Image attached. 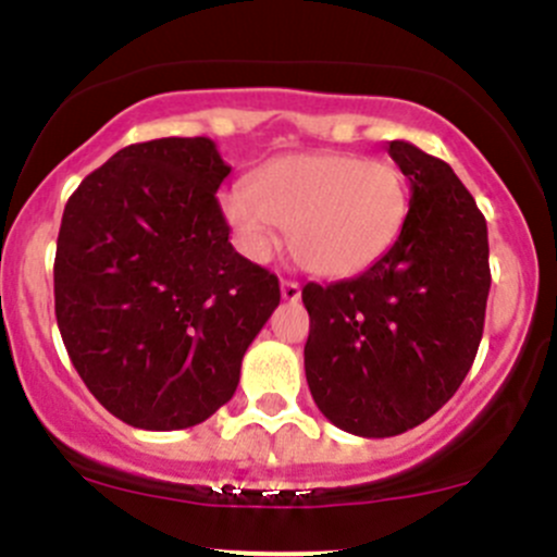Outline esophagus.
<instances>
[{
    "instance_id": "obj_1",
    "label": "esophagus",
    "mask_w": 557,
    "mask_h": 557,
    "mask_svg": "<svg viewBox=\"0 0 557 557\" xmlns=\"http://www.w3.org/2000/svg\"><path fill=\"white\" fill-rule=\"evenodd\" d=\"M280 290H283V299L290 301V305H294V301H299V296H301V285L296 283V280H283V283H280Z\"/></svg>"
}]
</instances>
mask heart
Listing matches in <instances>:
<instances>
[{"label":"heart","instance_id":"heart-1","mask_svg":"<svg viewBox=\"0 0 557 557\" xmlns=\"http://www.w3.org/2000/svg\"><path fill=\"white\" fill-rule=\"evenodd\" d=\"M409 212L407 180L391 161L356 153H294L223 196L247 252L267 256L288 228L296 263L323 277L363 272L396 245Z\"/></svg>","mask_w":557,"mask_h":557}]
</instances>
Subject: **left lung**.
Here are the masks:
<instances>
[{"mask_svg":"<svg viewBox=\"0 0 557 557\" xmlns=\"http://www.w3.org/2000/svg\"><path fill=\"white\" fill-rule=\"evenodd\" d=\"M409 180L396 245L367 272L307 283V385L320 412L356 436L404 434L445 407L474 363L485 325L487 223L450 164L393 139Z\"/></svg>","mask_w":557,"mask_h":557,"instance_id":"obj_1","label":"left lung"}]
</instances>
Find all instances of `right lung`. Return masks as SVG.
<instances>
[{
	"label": "right lung",
	"instance_id": "obj_1",
	"mask_svg": "<svg viewBox=\"0 0 557 557\" xmlns=\"http://www.w3.org/2000/svg\"><path fill=\"white\" fill-rule=\"evenodd\" d=\"M207 137L128 145L70 196L55 243L61 339L107 412L145 431L205 423L280 305L272 272L228 243Z\"/></svg>",
	"mask_w": 557,
	"mask_h": 557
}]
</instances>
